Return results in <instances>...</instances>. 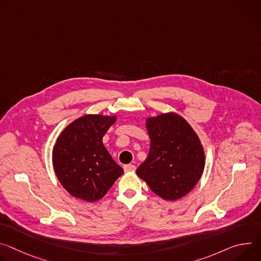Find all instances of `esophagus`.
<instances>
[{
	"instance_id": "esophagus-1",
	"label": "esophagus",
	"mask_w": 261,
	"mask_h": 261,
	"mask_svg": "<svg viewBox=\"0 0 261 261\" xmlns=\"http://www.w3.org/2000/svg\"><path fill=\"white\" fill-rule=\"evenodd\" d=\"M135 169H136V168H135L134 164H126V165H124L125 172H134Z\"/></svg>"
}]
</instances>
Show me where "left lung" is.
Wrapping results in <instances>:
<instances>
[{"instance_id": "left-lung-1", "label": "left lung", "mask_w": 261, "mask_h": 261, "mask_svg": "<svg viewBox=\"0 0 261 261\" xmlns=\"http://www.w3.org/2000/svg\"><path fill=\"white\" fill-rule=\"evenodd\" d=\"M151 146L147 159L136 170L157 196L176 201L199 182L205 168V153L199 136L175 112L148 117Z\"/></svg>"}]
</instances>
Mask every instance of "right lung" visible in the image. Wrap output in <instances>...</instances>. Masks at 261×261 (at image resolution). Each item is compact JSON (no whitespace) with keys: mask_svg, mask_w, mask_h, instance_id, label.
Segmentation results:
<instances>
[{"mask_svg":"<svg viewBox=\"0 0 261 261\" xmlns=\"http://www.w3.org/2000/svg\"><path fill=\"white\" fill-rule=\"evenodd\" d=\"M115 121V115L85 114L67 125L58 136L53 148V167L69 195L96 202L124 174L102 141Z\"/></svg>","mask_w":261,"mask_h":261,"instance_id":"obj_1","label":"right lung"}]
</instances>
